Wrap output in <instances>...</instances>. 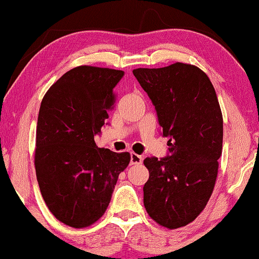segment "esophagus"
<instances>
[{
	"label": "esophagus",
	"mask_w": 259,
	"mask_h": 259,
	"mask_svg": "<svg viewBox=\"0 0 259 259\" xmlns=\"http://www.w3.org/2000/svg\"><path fill=\"white\" fill-rule=\"evenodd\" d=\"M142 161H143L142 155H139L136 153L130 154V164L132 165H140L142 164Z\"/></svg>",
	"instance_id": "1"
}]
</instances>
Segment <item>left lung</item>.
<instances>
[{
	"label": "left lung",
	"instance_id": "obj_1",
	"mask_svg": "<svg viewBox=\"0 0 259 259\" xmlns=\"http://www.w3.org/2000/svg\"><path fill=\"white\" fill-rule=\"evenodd\" d=\"M169 138L166 157L146 158L149 179L143 186L146 211L160 226L176 229L200 214L212 194L222 154L223 118L206 73L189 64L136 68Z\"/></svg>",
	"mask_w": 259,
	"mask_h": 259
}]
</instances>
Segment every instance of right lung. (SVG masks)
Listing matches in <instances>:
<instances>
[{"mask_svg": "<svg viewBox=\"0 0 259 259\" xmlns=\"http://www.w3.org/2000/svg\"><path fill=\"white\" fill-rule=\"evenodd\" d=\"M124 71L78 66L49 88L39 107L35 167L47 206L73 228L95 223L111 201L130 154L99 148L94 136L108 118Z\"/></svg>", "mask_w": 259, "mask_h": 259, "instance_id": "obj_1", "label": "right lung"}]
</instances>
